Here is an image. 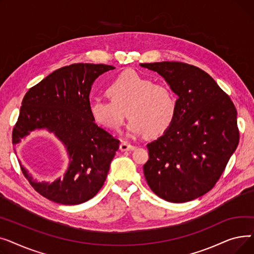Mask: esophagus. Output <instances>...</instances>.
Wrapping results in <instances>:
<instances>
[{
    "label": "esophagus",
    "mask_w": 254,
    "mask_h": 254,
    "mask_svg": "<svg viewBox=\"0 0 254 254\" xmlns=\"http://www.w3.org/2000/svg\"><path fill=\"white\" fill-rule=\"evenodd\" d=\"M135 148H136L135 146L128 144L127 142H123L119 146V149L122 151H131V150H134Z\"/></svg>",
    "instance_id": "1"
}]
</instances>
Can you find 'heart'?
<instances>
[{"instance_id":"b5f03b06","label":"heart","mask_w":254,"mask_h":254,"mask_svg":"<svg viewBox=\"0 0 254 254\" xmlns=\"http://www.w3.org/2000/svg\"><path fill=\"white\" fill-rule=\"evenodd\" d=\"M107 95L110 100L95 98L89 101L92 119L105 128L117 129L126 111L129 118L126 130L128 137L161 136L170 128L177 114L174 91L137 72H127L116 78L107 87Z\"/></svg>"}]
</instances>
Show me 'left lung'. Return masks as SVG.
Wrapping results in <instances>:
<instances>
[{"instance_id":"obj_1","label":"left lung","mask_w":254,"mask_h":254,"mask_svg":"<svg viewBox=\"0 0 254 254\" xmlns=\"http://www.w3.org/2000/svg\"><path fill=\"white\" fill-rule=\"evenodd\" d=\"M161 75L178 96L174 123L147 144L144 176L168 202L185 203L208 192L239 143L237 110L209 74L178 62L140 64Z\"/></svg>"}]
</instances>
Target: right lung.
<instances>
[{"mask_svg":"<svg viewBox=\"0 0 254 254\" xmlns=\"http://www.w3.org/2000/svg\"><path fill=\"white\" fill-rule=\"evenodd\" d=\"M115 69L103 64L63 66L29 89L13 129L14 147L33 131L56 137L68 156L63 177L38 181L18 159L23 175L43 196L63 205H77L95 196L106 180L119 140L92 119L89 92L96 79ZM16 153V152H15Z\"/></svg>","mask_w":254,"mask_h":254,"instance_id":"1","label":"right lung"}]
</instances>
